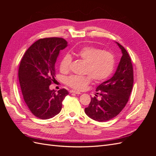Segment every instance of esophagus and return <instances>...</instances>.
<instances>
[{
	"mask_svg": "<svg viewBox=\"0 0 156 156\" xmlns=\"http://www.w3.org/2000/svg\"><path fill=\"white\" fill-rule=\"evenodd\" d=\"M69 92L70 93H75V94H81L80 92L76 91V90H70Z\"/></svg>",
	"mask_w": 156,
	"mask_h": 156,
	"instance_id": "34e87169",
	"label": "esophagus"
}]
</instances>
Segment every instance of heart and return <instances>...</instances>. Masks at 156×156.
I'll use <instances>...</instances> for the list:
<instances>
[{
    "instance_id": "b5f03b06",
    "label": "heart",
    "mask_w": 156,
    "mask_h": 156,
    "mask_svg": "<svg viewBox=\"0 0 156 156\" xmlns=\"http://www.w3.org/2000/svg\"><path fill=\"white\" fill-rule=\"evenodd\" d=\"M73 54L87 62L84 73L88 75H72L66 78V84L73 89L78 90H84L90 82V78L94 82L104 81L115 69L116 60L111 52L102 51L92 46H85L74 51ZM72 61V56L69 54L65 55L60 62V72L67 73Z\"/></svg>"
}]
</instances>
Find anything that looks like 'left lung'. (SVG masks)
Instances as JSON below:
<instances>
[{"label": "left lung", "instance_id": "8db88e82", "mask_svg": "<svg viewBox=\"0 0 156 156\" xmlns=\"http://www.w3.org/2000/svg\"><path fill=\"white\" fill-rule=\"evenodd\" d=\"M116 43L122 53L116 72L110 79L97 87L96 94L101 96V100L92 98L88 107L84 109L88 117L98 122L108 121L119 115L128 101L133 88V69L131 58L124 47Z\"/></svg>", "mask_w": 156, "mask_h": 156}]
</instances>
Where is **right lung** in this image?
<instances>
[{
    "instance_id": "obj_1",
    "label": "right lung",
    "mask_w": 156,
    "mask_h": 156,
    "mask_svg": "<svg viewBox=\"0 0 156 156\" xmlns=\"http://www.w3.org/2000/svg\"><path fill=\"white\" fill-rule=\"evenodd\" d=\"M68 46L62 37H46L34 42L23 55L19 68V80L23 99L31 112L47 120L58 115L67 90L49 89L55 81V64L60 51Z\"/></svg>"
}]
</instances>
